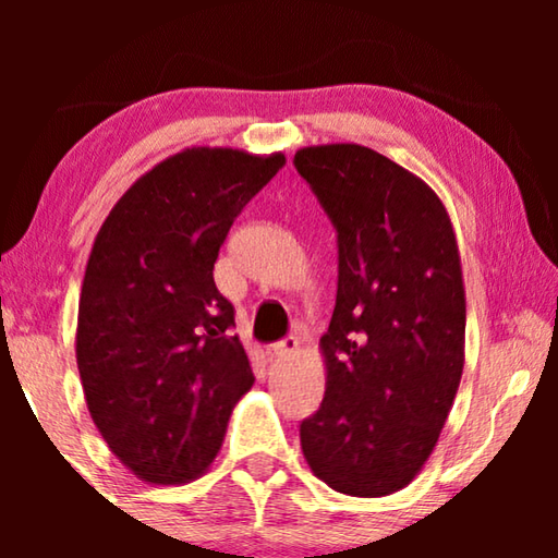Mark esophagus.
Segmentation results:
<instances>
[{"mask_svg":"<svg viewBox=\"0 0 558 558\" xmlns=\"http://www.w3.org/2000/svg\"><path fill=\"white\" fill-rule=\"evenodd\" d=\"M295 352H298V339L295 337H282V339H278L276 344H272V354H276L278 359H290Z\"/></svg>","mask_w":558,"mask_h":558,"instance_id":"esophagus-1","label":"esophagus"}]
</instances>
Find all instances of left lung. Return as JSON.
I'll return each instance as SVG.
<instances>
[{"instance_id": "1", "label": "left lung", "mask_w": 558, "mask_h": 558, "mask_svg": "<svg viewBox=\"0 0 558 558\" xmlns=\"http://www.w3.org/2000/svg\"><path fill=\"white\" fill-rule=\"evenodd\" d=\"M295 167L332 219L337 302L319 339L325 399L300 423L310 470L349 497H384L418 475L465 366V286L440 196L354 143L313 145Z\"/></svg>"}]
</instances>
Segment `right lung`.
<instances>
[{
    "instance_id": "add662e5",
    "label": "right lung",
    "mask_w": 558,
    "mask_h": 558,
    "mask_svg": "<svg viewBox=\"0 0 558 558\" xmlns=\"http://www.w3.org/2000/svg\"><path fill=\"white\" fill-rule=\"evenodd\" d=\"M286 155L186 147L132 184L93 241L75 329L90 418L149 485L192 483L253 386L214 263Z\"/></svg>"
}]
</instances>
